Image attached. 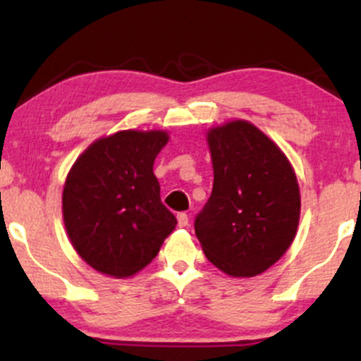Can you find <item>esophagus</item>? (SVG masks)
I'll list each match as a JSON object with an SVG mask.
<instances>
[{
  "mask_svg": "<svg viewBox=\"0 0 361 361\" xmlns=\"http://www.w3.org/2000/svg\"><path fill=\"white\" fill-rule=\"evenodd\" d=\"M176 219H178V226H180V227H186V226H188V215H186L185 212L178 214Z\"/></svg>",
  "mask_w": 361,
  "mask_h": 361,
  "instance_id": "34e87169",
  "label": "esophagus"
}]
</instances>
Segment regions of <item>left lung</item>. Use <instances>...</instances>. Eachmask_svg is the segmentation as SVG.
I'll return each instance as SVG.
<instances>
[{"label": "left lung", "instance_id": "1", "mask_svg": "<svg viewBox=\"0 0 361 361\" xmlns=\"http://www.w3.org/2000/svg\"><path fill=\"white\" fill-rule=\"evenodd\" d=\"M212 195L195 219V234L214 267L229 276L259 275L293 243L300 190L285 152L247 120L207 132Z\"/></svg>", "mask_w": 361, "mask_h": 361}]
</instances>
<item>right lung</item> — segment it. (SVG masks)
I'll return each instance as SVG.
<instances>
[{
  "mask_svg": "<svg viewBox=\"0 0 361 361\" xmlns=\"http://www.w3.org/2000/svg\"><path fill=\"white\" fill-rule=\"evenodd\" d=\"M166 130H120L90 144L62 190L69 241L91 268L128 279L146 268L176 227L154 176Z\"/></svg>",
  "mask_w": 361,
  "mask_h": 361,
  "instance_id": "obj_1",
  "label": "right lung"
}]
</instances>
